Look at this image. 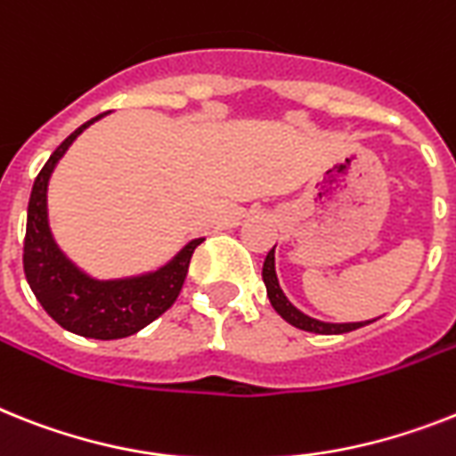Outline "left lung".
<instances>
[{"instance_id":"left-lung-1","label":"left lung","mask_w":456,"mask_h":456,"mask_svg":"<svg viewBox=\"0 0 456 456\" xmlns=\"http://www.w3.org/2000/svg\"><path fill=\"white\" fill-rule=\"evenodd\" d=\"M277 247V244H274ZM274 247L268 251L265 261H263V284H265V291H268L270 305L274 307V312L280 314L284 322H289L291 326L300 330H310V333H319V336H340V333H349V330H356L366 323H372L375 319H368V322H322V319H314L310 314L300 312L291 300L287 298V293L281 291L280 280H277V270H274Z\"/></svg>"}]
</instances>
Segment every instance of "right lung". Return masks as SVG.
<instances>
[{"instance_id":"1","label":"right lung","mask_w":456,"mask_h":456,"mask_svg":"<svg viewBox=\"0 0 456 456\" xmlns=\"http://www.w3.org/2000/svg\"><path fill=\"white\" fill-rule=\"evenodd\" d=\"M100 114L77 127L53 151L37 176L28 205L25 231V277L41 307L69 333L93 340H118L158 319L175 303L186 280L188 263L205 237H195L156 270L114 280H97L60 249L48 221V182L74 139L102 118Z\"/></svg>"}]
</instances>
